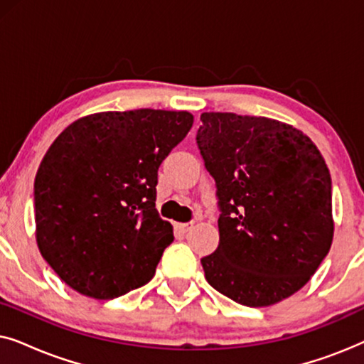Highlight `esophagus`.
Wrapping results in <instances>:
<instances>
[{
	"label": "esophagus",
	"instance_id": "obj_1",
	"mask_svg": "<svg viewBox=\"0 0 364 364\" xmlns=\"http://www.w3.org/2000/svg\"><path fill=\"white\" fill-rule=\"evenodd\" d=\"M178 230H182V232H188V230H192V227H193V223L191 222V223H177L176 225Z\"/></svg>",
	"mask_w": 364,
	"mask_h": 364
}]
</instances>
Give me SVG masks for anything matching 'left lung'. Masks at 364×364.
<instances>
[{"label": "left lung", "instance_id": "8db88e82", "mask_svg": "<svg viewBox=\"0 0 364 364\" xmlns=\"http://www.w3.org/2000/svg\"><path fill=\"white\" fill-rule=\"evenodd\" d=\"M197 144L215 178L217 250L210 285L245 306H270L310 282L330 252L331 177L306 134L270 117L203 112Z\"/></svg>", "mask_w": 364, "mask_h": 364}]
</instances>
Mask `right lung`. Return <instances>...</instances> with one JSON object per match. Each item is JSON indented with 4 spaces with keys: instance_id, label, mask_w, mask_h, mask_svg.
<instances>
[{
    "instance_id": "add662e5",
    "label": "right lung",
    "mask_w": 364,
    "mask_h": 364,
    "mask_svg": "<svg viewBox=\"0 0 364 364\" xmlns=\"http://www.w3.org/2000/svg\"><path fill=\"white\" fill-rule=\"evenodd\" d=\"M187 111L89 114L64 129L34 178L39 252L84 296L146 285L173 228L156 208L157 171L192 129Z\"/></svg>"
}]
</instances>
